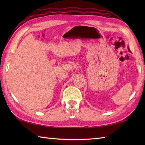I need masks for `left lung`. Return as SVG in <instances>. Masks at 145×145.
Wrapping results in <instances>:
<instances>
[{"mask_svg":"<svg viewBox=\"0 0 145 145\" xmlns=\"http://www.w3.org/2000/svg\"><path fill=\"white\" fill-rule=\"evenodd\" d=\"M128 50H129V51H130V48H128Z\"/></svg>","mask_w":145,"mask_h":145,"instance_id":"obj_1","label":"left lung"}]
</instances>
